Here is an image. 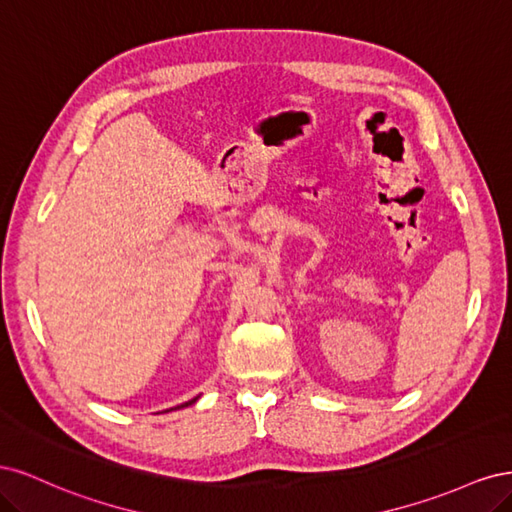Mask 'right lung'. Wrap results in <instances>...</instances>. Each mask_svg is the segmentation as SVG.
I'll return each mask as SVG.
<instances>
[{"label":"right lung","mask_w":512,"mask_h":512,"mask_svg":"<svg viewBox=\"0 0 512 512\" xmlns=\"http://www.w3.org/2000/svg\"><path fill=\"white\" fill-rule=\"evenodd\" d=\"M196 399H198V397H194V399H190V401H185V404H181V406H177V408H183V406H192Z\"/></svg>","instance_id":"1"}]
</instances>
